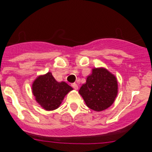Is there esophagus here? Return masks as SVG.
Here are the masks:
<instances>
[{
	"label": "esophagus",
	"instance_id": "34e87169",
	"mask_svg": "<svg viewBox=\"0 0 152 152\" xmlns=\"http://www.w3.org/2000/svg\"><path fill=\"white\" fill-rule=\"evenodd\" d=\"M71 86H72V87H73V89H75V90H78V88H79V87H78L77 84H76V83L72 84Z\"/></svg>",
	"mask_w": 152,
	"mask_h": 152
}]
</instances>
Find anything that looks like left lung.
Here are the masks:
<instances>
[{
    "mask_svg": "<svg viewBox=\"0 0 152 152\" xmlns=\"http://www.w3.org/2000/svg\"><path fill=\"white\" fill-rule=\"evenodd\" d=\"M79 93L89 108L102 111L113 104L117 96V79L107 69L93 68Z\"/></svg>",
    "mask_w": 152,
    "mask_h": 152,
    "instance_id": "obj_1",
    "label": "left lung"
}]
</instances>
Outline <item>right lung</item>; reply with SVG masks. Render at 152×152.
Here are the masks:
<instances>
[{
  "label": "right lung",
  "instance_id": "add662e5",
  "mask_svg": "<svg viewBox=\"0 0 152 152\" xmlns=\"http://www.w3.org/2000/svg\"><path fill=\"white\" fill-rule=\"evenodd\" d=\"M72 90L66 82H58L50 72L38 76L32 84V93L37 102L48 111L57 109Z\"/></svg>",
  "mask_w": 152,
  "mask_h": 152
}]
</instances>
